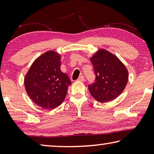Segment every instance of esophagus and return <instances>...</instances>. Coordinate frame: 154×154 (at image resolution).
Listing matches in <instances>:
<instances>
[{
    "mask_svg": "<svg viewBox=\"0 0 154 154\" xmlns=\"http://www.w3.org/2000/svg\"><path fill=\"white\" fill-rule=\"evenodd\" d=\"M84 80H85V78L83 75H81V76H79V78L77 79V81H79V82H84Z\"/></svg>",
    "mask_w": 154,
    "mask_h": 154,
    "instance_id": "obj_1",
    "label": "esophagus"
}]
</instances>
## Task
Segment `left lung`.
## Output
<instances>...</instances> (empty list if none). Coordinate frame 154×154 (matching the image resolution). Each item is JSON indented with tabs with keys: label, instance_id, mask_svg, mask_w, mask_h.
Here are the masks:
<instances>
[{
	"label": "left lung",
	"instance_id": "1",
	"mask_svg": "<svg viewBox=\"0 0 154 154\" xmlns=\"http://www.w3.org/2000/svg\"><path fill=\"white\" fill-rule=\"evenodd\" d=\"M90 60L96 77L93 83L88 85L91 95L100 103L113 100L126 86L128 72L126 66L105 49H100Z\"/></svg>",
	"mask_w": 154,
	"mask_h": 154
}]
</instances>
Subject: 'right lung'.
I'll list each match as a JSON object with an SVG mask.
<instances>
[{"label":"right lung","instance_id":"right-lung-1","mask_svg":"<svg viewBox=\"0 0 154 154\" xmlns=\"http://www.w3.org/2000/svg\"><path fill=\"white\" fill-rule=\"evenodd\" d=\"M60 56L53 51H47L30 66L25 76L28 95L38 106L53 109L61 105L71 84L69 77L60 70Z\"/></svg>","mask_w":154,"mask_h":154}]
</instances>
